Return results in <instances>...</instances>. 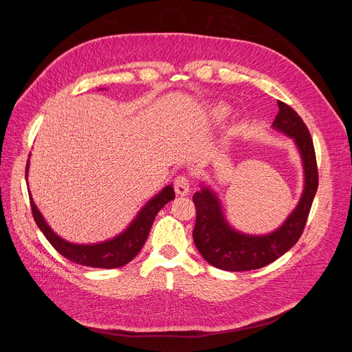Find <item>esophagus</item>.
Wrapping results in <instances>:
<instances>
[{
	"label": "esophagus",
	"mask_w": 352,
	"mask_h": 352,
	"mask_svg": "<svg viewBox=\"0 0 352 352\" xmlns=\"http://www.w3.org/2000/svg\"><path fill=\"white\" fill-rule=\"evenodd\" d=\"M174 189H175V193L179 195V196H186L189 195V181L186 177H177L175 178V182H174Z\"/></svg>",
	"instance_id": "1"
}]
</instances>
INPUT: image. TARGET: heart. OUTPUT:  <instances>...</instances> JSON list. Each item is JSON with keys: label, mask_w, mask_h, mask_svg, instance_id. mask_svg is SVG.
I'll list each match as a JSON object with an SVG mask.
<instances>
[{"label": "heart", "mask_w": 352, "mask_h": 352, "mask_svg": "<svg viewBox=\"0 0 352 352\" xmlns=\"http://www.w3.org/2000/svg\"><path fill=\"white\" fill-rule=\"evenodd\" d=\"M228 113H230L228 109H227L226 106H223V104H216V106H213V107L209 110L210 118H212L213 121H216V122L226 120L227 116H228Z\"/></svg>", "instance_id": "b5f03b06"}]
</instances>
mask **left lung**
<instances>
[{
  "mask_svg": "<svg viewBox=\"0 0 352 352\" xmlns=\"http://www.w3.org/2000/svg\"><path fill=\"white\" fill-rule=\"evenodd\" d=\"M278 114L272 128L291 138L298 148L304 171V188L294 210L267 234H246L234 228L217 193L205 182L195 192L196 224L193 242L212 266L226 272L255 270L277 261L296 243L304 231L318 190V167L311 133L300 117L285 103L277 102Z\"/></svg>",
  "mask_w": 352,
  "mask_h": 352,
  "instance_id": "left-lung-1",
  "label": "left lung"
}]
</instances>
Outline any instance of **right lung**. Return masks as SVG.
Wrapping results in <instances>:
<instances>
[{
    "label": "right lung",
    "instance_id": "obj_1",
    "mask_svg": "<svg viewBox=\"0 0 352 352\" xmlns=\"http://www.w3.org/2000/svg\"><path fill=\"white\" fill-rule=\"evenodd\" d=\"M29 166L30 155L26 164V182L29 175ZM29 197L32 213L37 227L48 239V242L57 249V252H60L68 261L82 266L97 269H117L129 263L139 254V250L147 239V235L153 226L157 213L168 202L175 199V192L173 185H166L162 190H159V193L147 200L124 231L110 239L93 243L71 242L60 236L45 221L44 216L34 204L30 190Z\"/></svg>",
    "mask_w": 352,
    "mask_h": 352
}]
</instances>
